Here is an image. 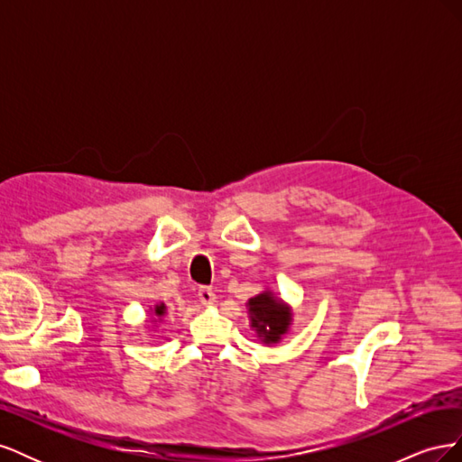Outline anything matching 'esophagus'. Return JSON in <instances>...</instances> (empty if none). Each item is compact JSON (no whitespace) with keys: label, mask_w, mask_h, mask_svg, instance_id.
I'll list each match as a JSON object with an SVG mask.
<instances>
[{"label":"esophagus","mask_w":462,"mask_h":462,"mask_svg":"<svg viewBox=\"0 0 462 462\" xmlns=\"http://www.w3.org/2000/svg\"><path fill=\"white\" fill-rule=\"evenodd\" d=\"M199 299H200V302H202L204 306H209V304L216 302L214 291L209 289V287H200V289H199Z\"/></svg>","instance_id":"esophagus-1"}]
</instances>
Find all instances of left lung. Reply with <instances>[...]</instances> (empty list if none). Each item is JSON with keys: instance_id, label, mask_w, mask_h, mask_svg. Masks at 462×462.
<instances>
[{"instance_id": "obj_1", "label": "left lung", "mask_w": 462, "mask_h": 462, "mask_svg": "<svg viewBox=\"0 0 462 462\" xmlns=\"http://www.w3.org/2000/svg\"><path fill=\"white\" fill-rule=\"evenodd\" d=\"M246 309L250 328L256 331L258 339L263 345H277L285 337L292 321L291 306L285 300L277 299L270 289L250 299L246 302Z\"/></svg>"}]
</instances>
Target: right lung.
Returning <instances> with one entry per match:
<instances>
[{"instance_id":"1","label":"right lung","mask_w":462,"mask_h":462,"mask_svg":"<svg viewBox=\"0 0 462 462\" xmlns=\"http://www.w3.org/2000/svg\"><path fill=\"white\" fill-rule=\"evenodd\" d=\"M152 314L156 316L158 319H162V318L165 316V304H163V302H160V304L153 306V309H152Z\"/></svg>"}]
</instances>
